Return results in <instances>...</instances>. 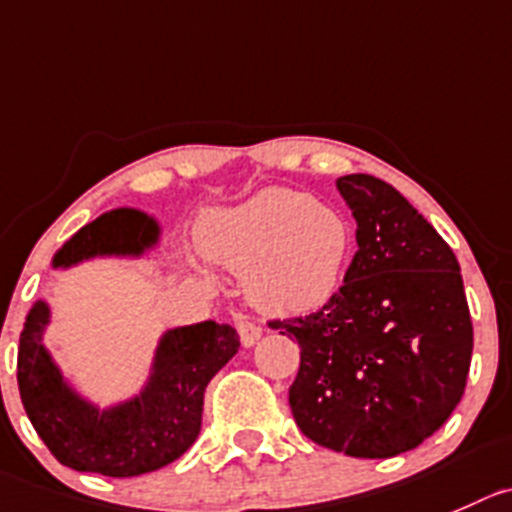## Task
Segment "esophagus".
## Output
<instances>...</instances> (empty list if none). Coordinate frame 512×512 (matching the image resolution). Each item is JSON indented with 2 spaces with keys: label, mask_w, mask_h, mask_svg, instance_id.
Returning a JSON list of instances; mask_svg holds the SVG:
<instances>
[{
  "label": "esophagus",
  "mask_w": 512,
  "mask_h": 512,
  "mask_svg": "<svg viewBox=\"0 0 512 512\" xmlns=\"http://www.w3.org/2000/svg\"><path fill=\"white\" fill-rule=\"evenodd\" d=\"M236 329L241 334V344L243 347H253V344L261 339V326L251 319H238Z\"/></svg>",
  "instance_id": "esophagus-1"
}]
</instances>
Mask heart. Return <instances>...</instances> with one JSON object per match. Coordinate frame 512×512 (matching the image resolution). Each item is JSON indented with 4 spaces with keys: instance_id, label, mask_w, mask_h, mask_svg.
I'll list each match as a JSON object with an SVG mask.
<instances>
[{
    "instance_id": "1",
    "label": "heart",
    "mask_w": 512,
    "mask_h": 512,
    "mask_svg": "<svg viewBox=\"0 0 512 512\" xmlns=\"http://www.w3.org/2000/svg\"><path fill=\"white\" fill-rule=\"evenodd\" d=\"M201 248L231 271H246L243 291L276 316L314 314L337 296L354 251L342 211L306 193L266 188L203 221Z\"/></svg>"
}]
</instances>
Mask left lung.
<instances>
[{
    "instance_id": "8db88e82",
    "label": "left lung",
    "mask_w": 512,
    "mask_h": 512,
    "mask_svg": "<svg viewBox=\"0 0 512 512\" xmlns=\"http://www.w3.org/2000/svg\"><path fill=\"white\" fill-rule=\"evenodd\" d=\"M357 221L342 289L316 314L274 321L301 347L289 389L309 440L394 457L435 435L465 392L472 321L460 264L427 218L367 173L337 178Z\"/></svg>"
}]
</instances>
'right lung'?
<instances>
[{
  "mask_svg": "<svg viewBox=\"0 0 512 512\" xmlns=\"http://www.w3.org/2000/svg\"><path fill=\"white\" fill-rule=\"evenodd\" d=\"M160 238L163 226L155 216L113 208L62 243L50 269L67 271L95 259H150ZM50 324L52 304L37 299L19 334L24 412L62 465L107 478H135L178 460L201 432L208 382L241 347L236 329L213 319L165 329L138 392L100 405L67 377L47 347Z\"/></svg>",
  "mask_w": 512,
  "mask_h": 512,
  "instance_id": "right-lung-1",
  "label": "right lung"
}]
</instances>
